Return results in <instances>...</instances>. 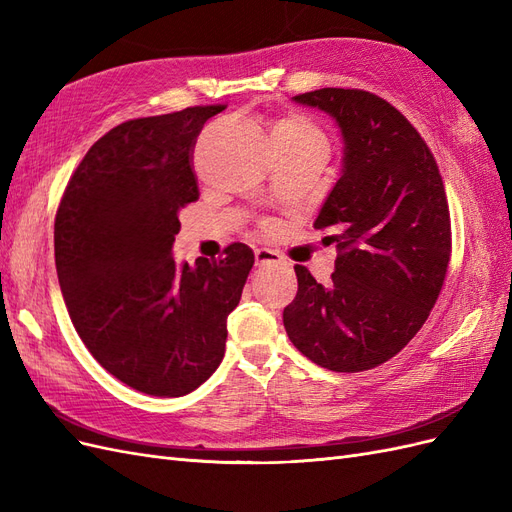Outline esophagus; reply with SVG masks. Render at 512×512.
I'll return each instance as SVG.
<instances>
[{"label":"esophagus","mask_w":512,"mask_h":512,"mask_svg":"<svg viewBox=\"0 0 512 512\" xmlns=\"http://www.w3.org/2000/svg\"><path fill=\"white\" fill-rule=\"evenodd\" d=\"M256 256V267H271V265H280V262H284L282 254H277L273 250H269V247H258V250L254 252Z\"/></svg>","instance_id":"esophagus-1"}]
</instances>
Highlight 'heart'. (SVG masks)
I'll list each match as a JSON object with an SVG mask.
<instances>
[{"mask_svg": "<svg viewBox=\"0 0 512 512\" xmlns=\"http://www.w3.org/2000/svg\"><path fill=\"white\" fill-rule=\"evenodd\" d=\"M271 141L275 145H307L314 141H324V136L307 119L292 115L275 123L271 132Z\"/></svg>", "mask_w": 512, "mask_h": 512, "instance_id": "heart-1", "label": "heart"}]
</instances>
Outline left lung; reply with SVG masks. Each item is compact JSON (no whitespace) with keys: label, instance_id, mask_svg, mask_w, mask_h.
Listing matches in <instances>:
<instances>
[{"label":"left lung","instance_id":"1","mask_svg":"<svg viewBox=\"0 0 512 512\" xmlns=\"http://www.w3.org/2000/svg\"><path fill=\"white\" fill-rule=\"evenodd\" d=\"M292 102L333 117L344 147L314 222L335 232V271L322 286L294 267L299 290L284 327L316 365L365 371L421 331L442 290L451 258L442 177L412 123L369 91L324 87Z\"/></svg>","mask_w":512,"mask_h":512}]
</instances>
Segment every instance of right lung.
<instances>
[{
	"instance_id": "add662e5",
	"label": "right lung",
	"mask_w": 512,
	"mask_h": 512,
	"mask_svg": "<svg viewBox=\"0 0 512 512\" xmlns=\"http://www.w3.org/2000/svg\"><path fill=\"white\" fill-rule=\"evenodd\" d=\"M224 106L132 119L91 145L55 218V267L68 314L94 359L123 384L181 397L224 359L226 320L254 252L173 258L181 209L198 198L192 147Z\"/></svg>"
}]
</instances>
